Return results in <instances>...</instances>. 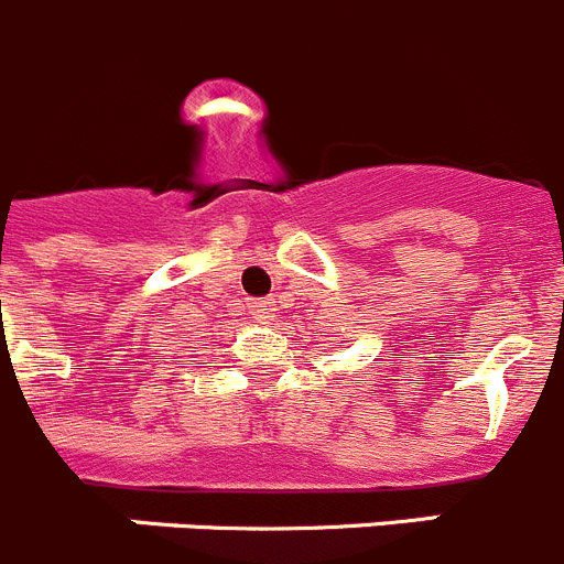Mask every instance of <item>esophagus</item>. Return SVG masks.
I'll return each instance as SVG.
<instances>
[{
  "label": "esophagus",
  "instance_id": "34e87169",
  "mask_svg": "<svg viewBox=\"0 0 564 564\" xmlns=\"http://www.w3.org/2000/svg\"><path fill=\"white\" fill-rule=\"evenodd\" d=\"M249 310L260 324H268V321L273 318V313H276V304H273V299H254V302L249 304Z\"/></svg>",
  "mask_w": 564,
  "mask_h": 564
}]
</instances>
